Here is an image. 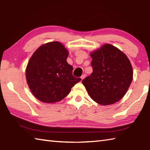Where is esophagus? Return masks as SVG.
Wrapping results in <instances>:
<instances>
[{
    "instance_id": "obj_1",
    "label": "esophagus",
    "mask_w": 150,
    "mask_h": 150,
    "mask_svg": "<svg viewBox=\"0 0 150 150\" xmlns=\"http://www.w3.org/2000/svg\"><path fill=\"white\" fill-rule=\"evenodd\" d=\"M86 74H83V75H82L81 76V79H82H82H84V78L86 77Z\"/></svg>"
}]
</instances>
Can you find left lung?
<instances>
[{
  "label": "left lung",
  "instance_id": "obj_1",
  "mask_svg": "<svg viewBox=\"0 0 150 150\" xmlns=\"http://www.w3.org/2000/svg\"><path fill=\"white\" fill-rule=\"evenodd\" d=\"M91 57L93 72L82 82L89 95L101 105L117 103L126 94L133 79L129 59L110 44L91 53Z\"/></svg>",
  "mask_w": 150,
  "mask_h": 150
}]
</instances>
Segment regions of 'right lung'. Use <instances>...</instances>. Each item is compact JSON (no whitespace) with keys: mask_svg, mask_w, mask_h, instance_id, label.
Masks as SVG:
<instances>
[{"mask_svg":"<svg viewBox=\"0 0 150 150\" xmlns=\"http://www.w3.org/2000/svg\"><path fill=\"white\" fill-rule=\"evenodd\" d=\"M68 52L59 42L39 47L28 63V84L37 99L47 103L59 102L66 97L81 78L73 75V67L67 62Z\"/></svg>","mask_w":150,"mask_h":150,"instance_id":"add662e5","label":"right lung"}]
</instances>
